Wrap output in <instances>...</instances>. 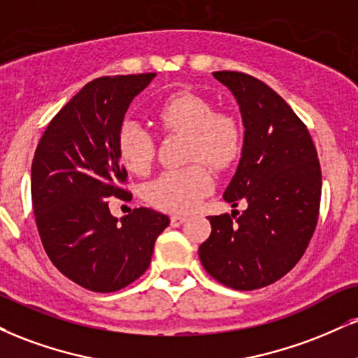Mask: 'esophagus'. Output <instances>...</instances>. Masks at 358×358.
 <instances>
[{"instance_id":"1","label":"esophagus","mask_w":358,"mask_h":358,"mask_svg":"<svg viewBox=\"0 0 358 358\" xmlns=\"http://www.w3.org/2000/svg\"><path fill=\"white\" fill-rule=\"evenodd\" d=\"M170 220H171V227H180L187 222V217H185V215H173Z\"/></svg>"}]
</instances>
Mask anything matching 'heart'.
<instances>
[{
	"mask_svg": "<svg viewBox=\"0 0 358 358\" xmlns=\"http://www.w3.org/2000/svg\"><path fill=\"white\" fill-rule=\"evenodd\" d=\"M165 133H183L185 160L190 165L163 171L145 187V198L155 208L168 213H187L213 190L206 163L225 168L240 152L242 128L235 115L213 110L210 100L193 92L168 96L153 111ZM116 152L127 170L143 175L155 160L153 136L136 122H124L116 135Z\"/></svg>",
	"mask_w": 358,
	"mask_h": 358,
	"instance_id": "1",
	"label": "heart"
}]
</instances>
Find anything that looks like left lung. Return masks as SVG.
I'll return each instance as SVG.
<instances>
[{
	"mask_svg": "<svg viewBox=\"0 0 358 358\" xmlns=\"http://www.w3.org/2000/svg\"><path fill=\"white\" fill-rule=\"evenodd\" d=\"M213 76L235 94L245 127L223 198L247 208L208 217L212 234L198 255L217 282L255 290L287 275L307 250L320 212V162L308 128L268 85L238 71Z\"/></svg>",
	"mask_w": 358,
	"mask_h": 358,
	"instance_id": "obj_1",
	"label": "left lung"
}]
</instances>
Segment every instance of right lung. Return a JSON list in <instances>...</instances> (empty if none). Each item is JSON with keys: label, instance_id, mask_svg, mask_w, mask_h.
Here are the masks:
<instances>
[{"label": "right lung", "instance_id": "add662e5", "mask_svg": "<svg viewBox=\"0 0 358 358\" xmlns=\"http://www.w3.org/2000/svg\"><path fill=\"white\" fill-rule=\"evenodd\" d=\"M157 73L90 81L53 116L34 152L31 201L46 255L64 277L110 294L150 266L158 235L170 218L135 208L118 222L111 196L128 200L127 170L116 135L133 98Z\"/></svg>", "mask_w": 358, "mask_h": 358}]
</instances>
